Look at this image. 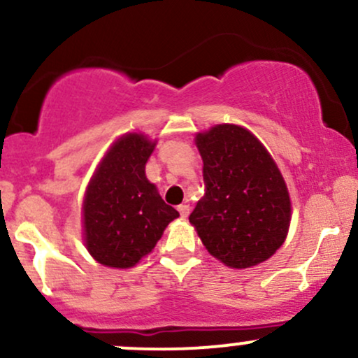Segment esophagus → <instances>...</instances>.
<instances>
[{
    "mask_svg": "<svg viewBox=\"0 0 358 358\" xmlns=\"http://www.w3.org/2000/svg\"><path fill=\"white\" fill-rule=\"evenodd\" d=\"M178 212H180V215L183 217H188V213H190V207H188L187 203H182V205H178Z\"/></svg>",
    "mask_w": 358,
    "mask_h": 358,
    "instance_id": "34e87169",
    "label": "esophagus"
}]
</instances>
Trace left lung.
I'll list each match as a JSON object with an SVG mask.
<instances>
[{
  "label": "left lung",
  "instance_id": "left-lung-1",
  "mask_svg": "<svg viewBox=\"0 0 358 358\" xmlns=\"http://www.w3.org/2000/svg\"><path fill=\"white\" fill-rule=\"evenodd\" d=\"M205 195L190 215L208 254L232 269L268 261L291 224L287 185L274 158L248 127L215 124L195 134Z\"/></svg>",
  "mask_w": 358,
  "mask_h": 358
}]
</instances>
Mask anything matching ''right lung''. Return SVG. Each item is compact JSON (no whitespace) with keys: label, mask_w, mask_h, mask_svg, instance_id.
<instances>
[{"label":"right lung","mask_w":358,"mask_h":358,"mask_svg":"<svg viewBox=\"0 0 358 358\" xmlns=\"http://www.w3.org/2000/svg\"><path fill=\"white\" fill-rule=\"evenodd\" d=\"M156 139L124 133L114 139L90 176L82 200V237L94 261L129 269L153 252L180 213L146 178Z\"/></svg>","instance_id":"add662e5"}]
</instances>
